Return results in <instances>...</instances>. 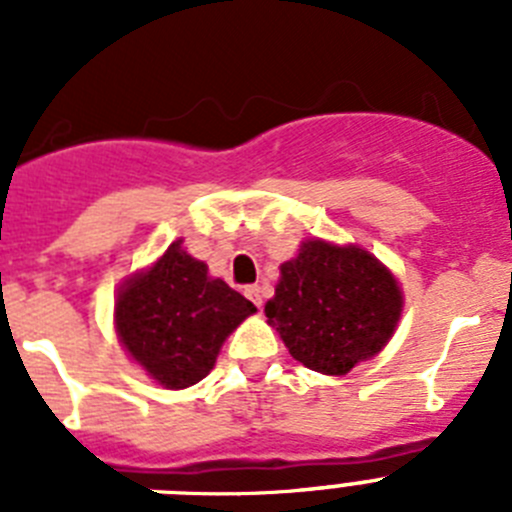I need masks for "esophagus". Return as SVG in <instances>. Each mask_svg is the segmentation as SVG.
I'll use <instances>...</instances> for the list:
<instances>
[{
  "instance_id": "esophagus-1",
  "label": "esophagus",
  "mask_w": 512,
  "mask_h": 512,
  "mask_svg": "<svg viewBox=\"0 0 512 512\" xmlns=\"http://www.w3.org/2000/svg\"><path fill=\"white\" fill-rule=\"evenodd\" d=\"M246 297L253 302V305L261 307V287H259V284H251V287H246Z\"/></svg>"
}]
</instances>
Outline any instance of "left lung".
Listing matches in <instances>:
<instances>
[{"label": "left lung", "mask_w": 512, "mask_h": 512, "mask_svg": "<svg viewBox=\"0 0 512 512\" xmlns=\"http://www.w3.org/2000/svg\"><path fill=\"white\" fill-rule=\"evenodd\" d=\"M279 271L264 312L289 354L312 372L348 374L377 356L395 333L402 289L364 248L312 238Z\"/></svg>", "instance_id": "obj_1"}]
</instances>
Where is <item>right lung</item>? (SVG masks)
Instances as JSON below:
<instances>
[{
  "instance_id": "add662e5",
  "label": "right lung",
  "mask_w": 512,
  "mask_h": 512,
  "mask_svg": "<svg viewBox=\"0 0 512 512\" xmlns=\"http://www.w3.org/2000/svg\"><path fill=\"white\" fill-rule=\"evenodd\" d=\"M253 312V302L207 277L205 261L174 241L151 269L122 284L115 328L148 377L166 390H184L210 374L225 338Z\"/></svg>"
}]
</instances>
